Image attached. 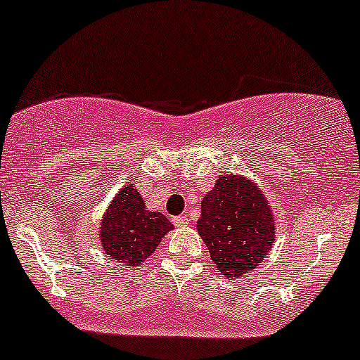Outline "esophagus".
I'll return each mask as SVG.
<instances>
[{"label":"esophagus","mask_w":360,"mask_h":360,"mask_svg":"<svg viewBox=\"0 0 360 360\" xmlns=\"http://www.w3.org/2000/svg\"><path fill=\"white\" fill-rule=\"evenodd\" d=\"M173 224L176 225V227H185V225H188V215H179V217H173Z\"/></svg>","instance_id":"1"}]
</instances>
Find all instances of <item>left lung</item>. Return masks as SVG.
<instances>
[{"label": "left lung", "mask_w": 360, "mask_h": 360, "mask_svg": "<svg viewBox=\"0 0 360 360\" xmlns=\"http://www.w3.org/2000/svg\"><path fill=\"white\" fill-rule=\"evenodd\" d=\"M212 262L229 278L259 267L275 240L272 210L254 181L224 175L202 200L197 221Z\"/></svg>", "instance_id": "8db88e82"}]
</instances>
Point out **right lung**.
Listing matches in <instances>:
<instances>
[{
	"label": "right lung",
	"mask_w": 360,
	"mask_h": 360,
	"mask_svg": "<svg viewBox=\"0 0 360 360\" xmlns=\"http://www.w3.org/2000/svg\"><path fill=\"white\" fill-rule=\"evenodd\" d=\"M100 229L106 254L127 265H139L153 254L173 225L160 212L145 210L141 195L127 185L113 198Z\"/></svg>",
	"instance_id": "obj_1"
}]
</instances>
